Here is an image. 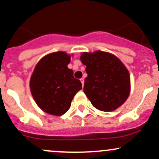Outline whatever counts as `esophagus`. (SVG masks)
I'll list each match as a JSON object with an SVG mask.
<instances>
[{"label": "esophagus", "mask_w": 159, "mask_h": 159, "mask_svg": "<svg viewBox=\"0 0 159 159\" xmlns=\"http://www.w3.org/2000/svg\"><path fill=\"white\" fill-rule=\"evenodd\" d=\"M80 81H81V82L82 86H84V78H81V79H80Z\"/></svg>", "instance_id": "34e87169"}]
</instances>
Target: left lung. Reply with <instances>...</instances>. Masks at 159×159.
<instances>
[{
    "label": "left lung",
    "instance_id": "8db88e82",
    "mask_svg": "<svg viewBox=\"0 0 159 159\" xmlns=\"http://www.w3.org/2000/svg\"><path fill=\"white\" fill-rule=\"evenodd\" d=\"M87 77L84 92L98 110L113 111L126 101L131 90L130 75L125 65L111 53L96 51L80 57Z\"/></svg>",
    "mask_w": 159,
    "mask_h": 159
}]
</instances>
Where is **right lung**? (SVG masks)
Wrapping results in <instances>:
<instances>
[{
  "instance_id": "right-lung-1",
  "label": "right lung",
  "mask_w": 159,
  "mask_h": 159,
  "mask_svg": "<svg viewBox=\"0 0 159 159\" xmlns=\"http://www.w3.org/2000/svg\"><path fill=\"white\" fill-rule=\"evenodd\" d=\"M71 55L56 52L43 57L34 68L30 80V92L36 105L47 114L61 116L69 110L72 99L81 90L67 66Z\"/></svg>"
}]
</instances>
